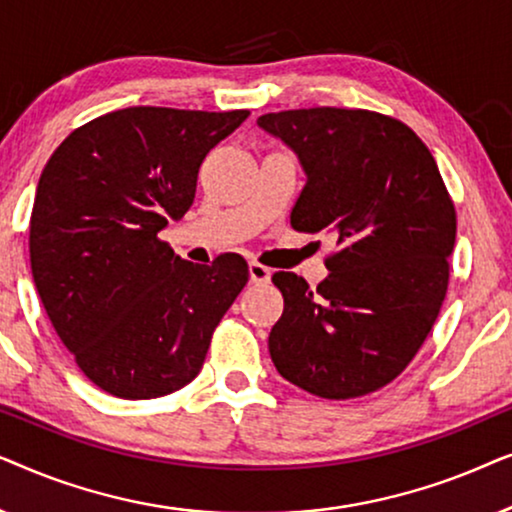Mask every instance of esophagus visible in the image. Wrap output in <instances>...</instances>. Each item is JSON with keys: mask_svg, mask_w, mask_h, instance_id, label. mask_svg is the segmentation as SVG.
I'll list each match as a JSON object with an SVG mask.
<instances>
[{"mask_svg": "<svg viewBox=\"0 0 512 512\" xmlns=\"http://www.w3.org/2000/svg\"><path fill=\"white\" fill-rule=\"evenodd\" d=\"M270 277H272V270L270 268H265L263 263H249V279L254 284H268L270 282Z\"/></svg>", "mask_w": 512, "mask_h": 512, "instance_id": "esophagus-1", "label": "esophagus"}]
</instances>
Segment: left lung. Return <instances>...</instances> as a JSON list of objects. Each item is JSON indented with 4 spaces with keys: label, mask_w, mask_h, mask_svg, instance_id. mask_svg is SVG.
I'll list each match as a JSON object with an SVG mask.
<instances>
[{
    "label": "left lung",
    "mask_w": 512,
    "mask_h": 512,
    "mask_svg": "<svg viewBox=\"0 0 512 512\" xmlns=\"http://www.w3.org/2000/svg\"><path fill=\"white\" fill-rule=\"evenodd\" d=\"M258 125L289 144L307 174L293 230L335 237L317 291L293 272L272 275L284 296L272 363L319 398L373 394L408 368L436 324L454 202L431 151L398 118L312 107L265 114Z\"/></svg>",
    "instance_id": "obj_1"
}]
</instances>
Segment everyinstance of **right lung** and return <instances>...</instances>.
Here are the masks:
<instances>
[{
	"label": "right lung",
	"mask_w": 512,
	"mask_h": 512,
	"mask_svg": "<svg viewBox=\"0 0 512 512\" xmlns=\"http://www.w3.org/2000/svg\"><path fill=\"white\" fill-rule=\"evenodd\" d=\"M247 116L118 109L76 128L41 172L30 216L34 284L76 366L111 396L186 387L249 282L240 254L193 265L158 237L193 205L207 153Z\"/></svg>",
	"instance_id": "1"
}]
</instances>
